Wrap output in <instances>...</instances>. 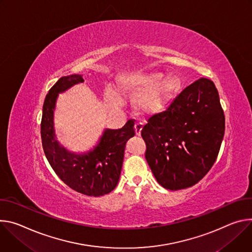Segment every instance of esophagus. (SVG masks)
Wrapping results in <instances>:
<instances>
[{"label": "esophagus", "mask_w": 252, "mask_h": 252, "mask_svg": "<svg viewBox=\"0 0 252 252\" xmlns=\"http://www.w3.org/2000/svg\"><path fill=\"white\" fill-rule=\"evenodd\" d=\"M142 127H143V123H142V122H136V124H135V132H136V135L139 136V135L141 134Z\"/></svg>", "instance_id": "esophagus-1"}]
</instances>
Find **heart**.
Instances as JSON below:
<instances>
[{
    "mask_svg": "<svg viewBox=\"0 0 252 252\" xmlns=\"http://www.w3.org/2000/svg\"><path fill=\"white\" fill-rule=\"evenodd\" d=\"M161 78L160 74H133L121 78L118 85L120 91L128 95H134L145 88L136 96L135 105L140 111L149 113L163 108L179 89L180 83L176 78L170 77L158 83ZM106 96L111 103H117L113 92L108 90Z\"/></svg>",
    "mask_w": 252,
    "mask_h": 252,
    "instance_id": "obj_1",
    "label": "heart"
}]
</instances>
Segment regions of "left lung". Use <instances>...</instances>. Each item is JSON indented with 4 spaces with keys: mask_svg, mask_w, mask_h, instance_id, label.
I'll return each instance as SVG.
<instances>
[{
    "mask_svg": "<svg viewBox=\"0 0 252 252\" xmlns=\"http://www.w3.org/2000/svg\"><path fill=\"white\" fill-rule=\"evenodd\" d=\"M224 131L214 83L200 78L184 88L141 130L145 157L158 183L169 190L198 183L213 166Z\"/></svg>",
    "mask_w": 252,
    "mask_h": 252,
    "instance_id": "obj_1",
    "label": "left lung"
}]
</instances>
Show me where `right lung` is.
Listing matches in <instances>:
<instances>
[{
  "mask_svg": "<svg viewBox=\"0 0 252 252\" xmlns=\"http://www.w3.org/2000/svg\"><path fill=\"white\" fill-rule=\"evenodd\" d=\"M82 82L81 75L65 76L49 90L43 105L42 145L53 170L65 184L79 193L99 197L117 186L126 142L135 135V120H128L121 129H106L98 145L88 153L77 155L68 152L56 140L53 122L55 103L58 93Z\"/></svg>",
  "mask_w": 252,
  "mask_h": 252,
  "instance_id": "right-lung-1",
  "label": "right lung"
}]
</instances>
